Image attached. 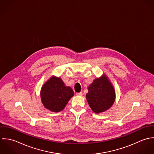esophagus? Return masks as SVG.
Wrapping results in <instances>:
<instances>
[{"label":"esophagus","mask_w":154,"mask_h":154,"mask_svg":"<svg viewBox=\"0 0 154 154\" xmlns=\"http://www.w3.org/2000/svg\"><path fill=\"white\" fill-rule=\"evenodd\" d=\"M76 95H77V96H82L83 93H82V92L76 93Z\"/></svg>","instance_id":"34e87169"}]
</instances>
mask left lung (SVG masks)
Here are the masks:
<instances>
[{"label": "left lung", "mask_w": 154, "mask_h": 154, "mask_svg": "<svg viewBox=\"0 0 154 154\" xmlns=\"http://www.w3.org/2000/svg\"><path fill=\"white\" fill-rule=\"evenodd\" d=\"M86 99L93 111L97 114L105 111L112 105L116 93L105 75L93 82L88 88Z\"/></svg>", "instance_id": "1"}]
</instances>
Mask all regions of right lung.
<instances>
[{"label":"right lung","instance_id":"right-lung-1","mask_svg":"<svg viewBox=\"0 0 154 154\" xmlns=\"http://www.w3.org/2000/svg\"><path fill=\"white\" fill-rule=\"evenodd\" d=\"M40 96L46 108L60 112L74 96V92L71 88L65 86L60 78L52 77L42 86Z\"/></svg>","mask_w":154,"mask_h":154}]
</instances>
